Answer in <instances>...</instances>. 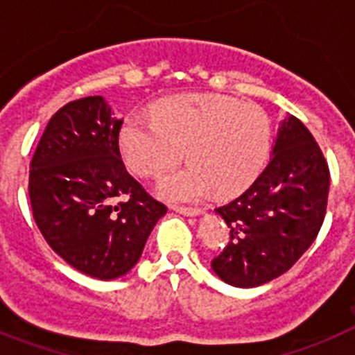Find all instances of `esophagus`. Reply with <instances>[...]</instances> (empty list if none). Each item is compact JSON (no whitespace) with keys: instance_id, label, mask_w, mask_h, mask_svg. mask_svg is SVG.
Returning <instances> with one entry per match:
<instances>
[{"instance_id":"1","label":"esophagus","mask_w":355,"mask_h":355,"mask_svg":"<svg viewBox=\"0 0 355 355\" xmlns=\"http://www.w3.org/2000/svg\"><path fill=\"white\" fill-rule=\"evenodd\" d=\"M171 209L184 214V216H198V214H202V209H198V207H180V205H173Z\"/></svg>"}]
</instances>
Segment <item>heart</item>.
<instances>
[{"label": "heart", "mask_w": 355, "mask_h": 355, "mask_svg": "<svg viewBox=\"0 0 355 355\" xmlns=\"http://www.w3.org/2000/svg\"><path fill=\"white\" fill-rule=\"evenodd\" d=\"M124 162L141 177L171 168L187 150V164L159 178L157 195L169 202L205 196L233 198L267 166L272 146L269 115L225 95H184L153 108V119L132 113L119 135Z\"/></svg>", "instance_id": "obj_1"}]
</instances>
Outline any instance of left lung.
Wrapping results in <instances>:
<instances>
[{
    "label": "left lung",
    "mask_w": 355,
    "mask_h": 355,
    "mask_svg": "<svg viewBox=\"0 0 355 355\" xmlns=\"http://www.w3.org/2000/svg\"><path fill=\"white\" fill-rule=\"evenodd\" d=\"M329 186L320 146L302 121L287 115L256 182L214 209L231 229L227 247L211 261L214 274L233 287L251 288L287 272L320 233Z\"/></svg>",
    "instance_id": "1"
}]
</instances>
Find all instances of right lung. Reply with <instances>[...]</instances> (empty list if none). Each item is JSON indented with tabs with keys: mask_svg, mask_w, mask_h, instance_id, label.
Listing matches in <instances>:
<instances>
[{
	"mask_svg": "<svg viewBox=\"0 0 355 355\" xmlns=\"http://www.w3.org/2000/svg\"><path fill=\"white\" fill-rule=\"evenodd\" d=\"M121 126L101 95L71 101L50 119L31 162L41 234L67 263L99 279L130 272L168 213L124 168Z\"/></svg>",
	"mask_w": 355,
	"mask_h": 355,
	"instance_id": "1",
	"label": "right lung"
}]
</instances>
